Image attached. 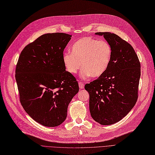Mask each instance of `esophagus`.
Segmentation results:
<instances>
[{
    "label": "esophagus",
    "mask_w": 155,
    "mask_h": 155,
    "mask_svg": "<svg viewBox=\"0 0 155 155\" xmlns=\"http://www.w3.org/2000/svg\"><path fill=\"white\" fill-rule=\"evenodd\" d=\"M78 85H79V87L81 89H84V84L82 82H79Z\"/></svg>",
    "instance_id": "esophagus-1"
}]
</instances>
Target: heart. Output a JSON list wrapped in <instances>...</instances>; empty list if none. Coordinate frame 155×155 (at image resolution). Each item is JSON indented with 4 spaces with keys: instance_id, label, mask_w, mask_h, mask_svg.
Wrapping results in <instances>:
<instances>
[{
    "instance_id": "b5f03b06",
    "label": "heart",
    "mask_w": 155,
    "mask_h": 155,
    "mask_svg": "<svg viewBox=\"0 0 155 155\" xmlns=\"http://www.w3.org/2000/svg\"><path fill=\"white\" fill-rule=\"evenodd\" d=\"M112 55V47L106 40L84 37L73 44L71 53H64L62 59L70 73H77L82 66V77L98 78L107 70Z\"/></svg>"
}]
</instances>
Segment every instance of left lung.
I'll return each mask as SVG.
<instances>
[{"instance_id":"8db88e82","label":"left lung","mask_w":155,"mask_h":155,"mask_svg":"<svg viewBox=\"0 0 155 155\" xmlns=\"http://www.w3.org/2000/svg\"><path fill=\"white\" fill-rule=\"evenodd\" d=\"M104 36L112 48L106 71L85 85L89 94L91 116L102 125L116 123L132 109L138 98L140 63L131 45L111 32H96Z\"/></svg>"}]
</instances>
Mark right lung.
Wrapping results in <instances>:
<instances>
[{
  "label": "right lung",
  "mask_w": 155,
  "mask_h": 155,
  "mask_svg": "<svg viewBox=\"0 0 155 155\" xmlns=\"http://www.w3.org/2000/svg\"><path fill=\"white\" fill-rule=\"evenodd\" d=\"M71 36L61 32L43 34L23 49L16 66L21 104L45 127H55L64 121L68 105L79 91L62 59Z\"/></svg>",
  "instance_id": "right-lung-1"
}]
</instances>
